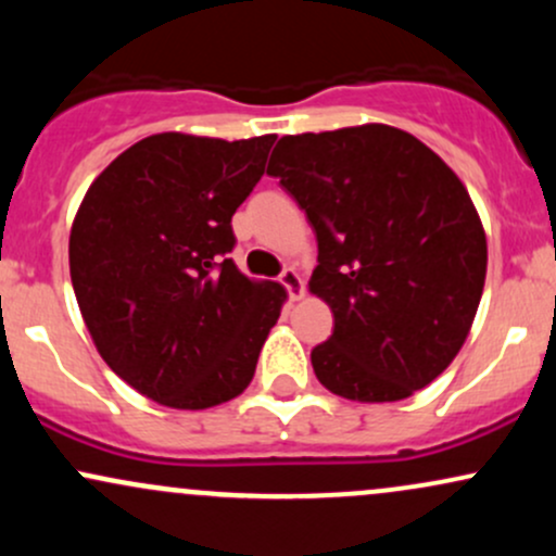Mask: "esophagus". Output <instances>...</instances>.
<instances>
[{
	"mask_svg": "<svg viewBox=\"0 0 556 556\" xmlns=\"http://www.w3.org/2000/svg\"><path fill=\"white\" fill-rule=\"evenodd\" d=\"M279 282L285 285V290H287V295H290V300H300L305 295L303 279H300V274L292 269V266H285L282 274H279Z\"/></svg>",
	"mask_w": 556,
	"mask_h": 556,
	"instance_id": "obj_1",
	"label": "esophagus"
}]
</instances>
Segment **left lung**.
Returning <instances> with one entry per match:
<instances>
[{
    "label": "left lung",
    "instance_id": "obj_1",
    "mask_svg": "<svg viewBox=\"0 0 556 556\" xmlns=\"http://www.w3.org/2000/svg\"><path fill=\"white\" fill-rule=\"evenodd\" d=\"M271 177L318 242L311 292L334 329L316 379L358 402H397L460 353L486 279V235L468 190L426 143L389 125L279 138Z\"/></svg>",
    "mask_w": 556,
    "mask_h": 556
}]
</instances>
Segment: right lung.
<instances>
[{
	"label": "right lung",
	"mask_w": 556,
	"mask_h": 556,
	"mask_svg": "<svg viewBox=\"0 0 556 556\" xmlns=\"http://www.w3.org/2000/svg\"><path fill=\"white\" fill-rule=\"evenodd\" d=\"M274 136L159 132L96 177L70 232V277L96 350L119 379L167 407L238 397L256 374L285 290L232 258V214Z\"/></svg>",
	"instance_id": "1"
}]
</instances>
